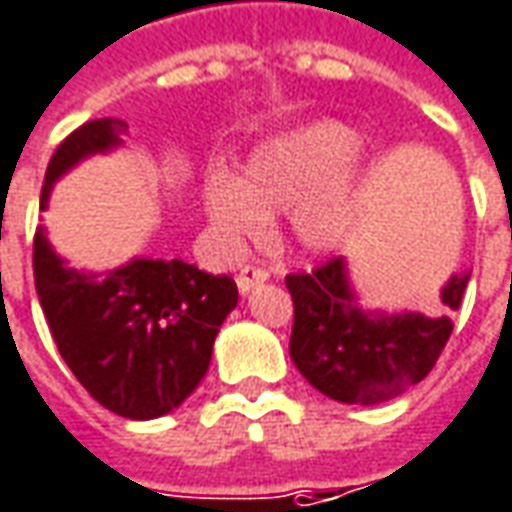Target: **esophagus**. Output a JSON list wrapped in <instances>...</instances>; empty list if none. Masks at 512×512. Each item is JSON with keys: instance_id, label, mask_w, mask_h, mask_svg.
<instances>
[{"instance_id": "obj_1", "label": "esophagus", "mask_w": 512, "mask_h": 512, "mask_svg": "<svg viewBox=\"0 0 512 512\" xmlns=\"http://www.w3.org/2000/svg\"><path fill=\"white\" fill-rule=\"evenodd\" d=\"M268 280V271L266 268H257V266H246L238 271V291L249 293L255 285Z\"/></svg>"}]
</instances>
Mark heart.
<instances>
[{"mask_svg":"<svg viewBox=\"0 0 512 512\" xmlns=\"http://www.w3.org/2000/svg\"><path fill=\"white\" fill-rule=\"evenodd\" d=\"M360 141L338 121H316L271 138L246 160L244 180H207V213L230 244L263 238L268 216L291 213V238L305 255H327L355 219L349 163Z\"/></svg>","mask_w":512,"mask_h":512,"instance_id":"obj_1","label":"heart"}]
</instances>
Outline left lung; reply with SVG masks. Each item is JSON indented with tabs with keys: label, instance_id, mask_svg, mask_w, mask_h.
<instances>
[{
	"label": "left lung",
	"instance_id": "obj_1",
	"mask_svg": "<svg viewBox=\"0 0 512 512\" xmlns=\"http://www.w3.org/2000/svg\"><path fill=\"white\" fill-rule=\"evenodd\" d=\"M471 274L443 285V310H457ZM293 299L291 360L316 391L346 405H380L421 382L452 335L449 313H382L357 305L346 260L288 274Z\"/></svg>",
	"mask_w": 512,
	"mask_h": 512
}]
</instances>
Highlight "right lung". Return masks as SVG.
<instances>
[{
  "label": "right lung",
  "instance_id": "1",
  "mask_svg": "<svg viewBox=\"0 0 512 512\" xmlns=\"http://www.w3.org/2000/svg\"><path fill=\"white\" fill-rule=\"evenodd\" d=\"M124 130L121 119H96L71 132L49 160L41 210L66 171L121 146ZM32 271L71 374L99 405L135 421L166 416L196 391L221 324L238 305L232 277H213L182 260L135 257L105 274L69 268L44 227L35 232Z\"/></svg>",
  "mask_w": 512,
  "mask_h": 512
}]
</instances>
